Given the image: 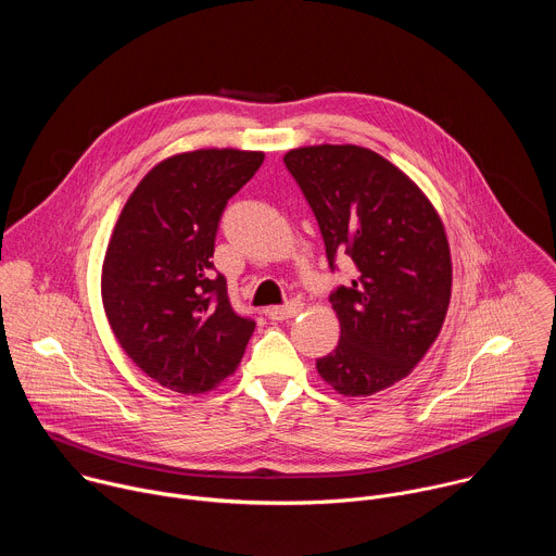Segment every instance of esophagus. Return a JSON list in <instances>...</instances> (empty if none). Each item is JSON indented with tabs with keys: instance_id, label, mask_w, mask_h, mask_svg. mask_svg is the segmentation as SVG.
<instances>
[{
	"instance_id": "34e87169",
	"label": "esophagus",
	"mask_w": 556,
	"mask_h": 556,
	"mask_svg": "<svg viewBox=\"0 0 556 556\" xmlns=\"http://www.w3.org/2000/svg\"><path fill=\"white\" fill-rule=\"evenodd\" d=\"M301 309H303L301 301H290L286 305L268 307L266 316H268V319H273V321H286V319H292V316H296Z\"/></svg>"
}]
</instances>
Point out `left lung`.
I'll list each match as a JSON object with an SVG mask.
<instances>
[{"instance_id": "obj_1", "label": "left lung", "mask_w": 556, "mask_h": 556, "mask_svg": "<svg viewBox=\"0 0 556 556\" xmlns=\"http://www.w3.org/2000/svg\"><path fill=\"white\" fill-rule=\"evenodd\" d=\"M283 163L319 222L330 268L350 255L358 270L330 296L341 339L316 371L365 399L409 376L442 330L453 283L444 224L422 189L367 147H296Z\"/></svg>"}]
</instances>
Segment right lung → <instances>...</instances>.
<instances>
[{
	"mask_svg": "<svg viewBox=\"0 0 556 556\" xmlns=\"http://www.w3.org/2000/svg\"><path fill=\"white\" fill-rule=\"evenodd\" d=\"M264 151L195 149L165 157L125 202L101 270L110 328L125 354L178 393L215 389L240 365L255 321L230 307L211 262L226 202Z\"/></svg>",
	"mask_w": 556,
	"mask_h": 556,
	"instance_id": "right-lung-1",
	"label": "right lung"
}]
</instances>
